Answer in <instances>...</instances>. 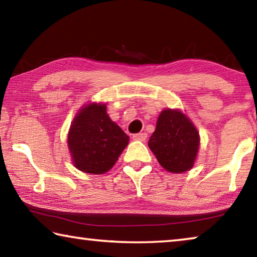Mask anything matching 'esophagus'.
I'll return each mask as SVG.
<instances>
[{
    "label": "esophagus",
    "instance_id": "esophagus-1",
    "mask_svg": "<svg viewBox=\"0 0 257 257\" xmlns=\"http://www.w3.org/2000/svg\"><path fill=\"white\" fill-rule=\"evenodd\" d=\"M147 138V134L145 133H141V134H136L133 136L134 141H138V142H145Z\"/></svg>",
    "mask_w": 257,
    "mask_h": 257
}]
</instances>
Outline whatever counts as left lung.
<instances>
[{"label": "left lung", "mask_w": 257, "mask_h": 257, "mask_svg": "<svg viewBox=\"0 0 257 257\" xmlns=\"http://www.w3.org/2000/svg\"><path fill=\"white\" fill-rule=\"evenodd\" d=\"M199 141L197 128L184 112L164 108L160 113L149 147L161 167L171 173H181L194 167Z\"/></svg>", "instance_id": "obj_1"}]
</instances>
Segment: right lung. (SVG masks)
<instances>
[{"mask_svg":"<svg viewBox=\"0 0 257 257\" xmlns=\"http://www.w3.org/2000/svg\"><path fill=\"white\" fill-rule=\"evenodd\" d=\"M128 143L129 136L108 116L105 103L82 106L68 133L73 165L90 175H103L112 169Z\"/></svg>","mask_w":257,"mask_h":257,"instance_id":"add662e5","label":"right lung"}]
</instances>
